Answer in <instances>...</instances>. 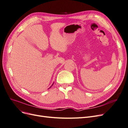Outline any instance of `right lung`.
I'll return each instance as SVG.
<instances>
[{"instance_id":"right-lung-1","label":"right lung","mask_w":128,"mask_h":128,"mask_svg":"<svg viewBox=\"0 0 128 128\" xmlns=\"http://www.w3.org/2000/svg\"><path fill=\"white\" fill-rule=\"evenodd\" d=\"M51 87H50V88H51Z\"/></svg>"}]
</instances>
